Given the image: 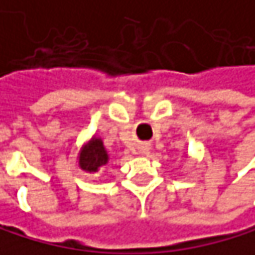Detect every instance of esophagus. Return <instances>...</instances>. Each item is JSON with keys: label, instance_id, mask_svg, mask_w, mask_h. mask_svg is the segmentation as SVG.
<instances>
[{"label": "esophagus", "instance_id": "obj_1", "mask_svg": "<svg viewBox=\"0 0 255 255\" xmlns=\"http://www.w3.org/2000/svg\"><path fill=\"white\" fill-rule=\"evenodd\" d=\"M139 153H141V155L149 153V146L147 144H141V146H139Z\"/></svg>", "mask_w": 255, "mask_h": 255}]
</instances>
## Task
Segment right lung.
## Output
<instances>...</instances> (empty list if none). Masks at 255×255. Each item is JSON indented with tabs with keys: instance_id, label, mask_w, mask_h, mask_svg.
<instances>
[{
	"instance_id": "add662e5",
	"label": "right lung",
	"mask_w": 255,
	"mask_h": 255,
	"mask_svg": "<svg viewBox=\"0 0 255 255\" xmlns=\"http://www.w3.org/2000/svg\"><path fill=\"white\" fill-rule=\"evenodd\" d=\"M109 161L108 150L103 144V139L97 135H93L86 143L82 144L77 153L79 169L86 173H97L103 165Z\"/></svg>"
}]
</instances>
